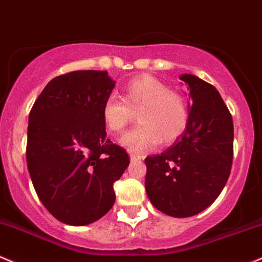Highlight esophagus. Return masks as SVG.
I'll return each mask as SVG.
<instances>
[{"label": "esophagus", "mask_w": 262, "mask_h": 262, "mask_svg": "<svg viewBox=\"0 0 262 262\" xmlns=\"http://www.w3.org/2000/svg\"><path fill=\"white\" fill-rule=\"evenodd\" d=\"M130 157H131V160H140L141 156L135 155V154H130Z\"/></svg>", "instance_id": "esophagus-1"}]
</instances>
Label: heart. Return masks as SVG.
Here are the masks:
<instances>
[{
	"label": "heart",
	"instance_id": "b5f03b06",
	"mask_svg": "<svg viewBox=\"0 0 262 262\" xmlns=\"http://www.w3.org/2000/svg\"><path fill=\"white\" fill-rule=\"evenodd\" d=\"M137 114L140 123L126 132L120 143L130 152L140 154L161 141L169 145L183 134L188 123V108L177 92L149 75L134 79L123 88L122 100L110 96L102 105L101 115L108 131L120 134Z\"/></svg>",
	"mask_w": 262,
	"mask_h": 262
}]
</instances>
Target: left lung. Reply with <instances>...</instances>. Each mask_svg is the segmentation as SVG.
Returning <instances> with one entry per match:
<instances>
[{
	"mask_svg": "<svg viewBox=\"0 0 262 262\" xmlns=\"http://www.w3.org/2000/svg\"><path fill=\"white\" fill-rule=\"evenodd\" d=\"M192 106L186 131L163 154L145 160L146 193L167 215L187 218L218 198L230 176L234 125L218 90L198 76H179Z\"/></svg>",
	"mask_w": 262,
	"mask_h": 262,
	"instance_id": "left-lung-1",
	"label": "left lung"
}]
</instances>
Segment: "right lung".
<instances>
[{
  "mask_svg": "<svg viewBox=\"0 0 262 262\" xmlns=\"http://www.w3.org/2000/svg\"><path fill=\"white\" fill-rule=\"evenodd\" d=\"M114 86L107 72L67 73L47 84L29 113L28 172L38 198L64 224L104 216L130 163L126 149L106 139L101 115Z\"/></svg>",
  "mask_w": 262,
  "mask_h": 262,
  "instance_id": "1",
  "label": "right lung"
}]
</instances>
